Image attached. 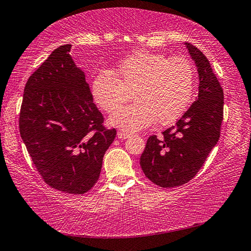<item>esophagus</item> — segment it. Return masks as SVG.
Here are the masks:
<instances>
[{"label":"esophagus","instance_id":"34e87169","mask_svg":"<svg viewBox=\"0 0 251 251\" xmlns=\"http://www.w3.org/2000/svg\"><path fill=\"white\" fill-rule=\"evenodd\" d=\"M117 137L120 139H126L129 137V134L125 133V131H117Z\"/></svg>","mask_w":251,"mask_h":251}]
</instances>
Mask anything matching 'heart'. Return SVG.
<instances>
[{"label":"heart","mask_w":251,"mask_h":251,"mask_svg":"<svg viewBox=\"0 0 251 251\" xmlns=\"http://www.w3.org/2000/svg\"><path fill=\"white\" fill-rule=\"evenodd\" d=\"M194 69L185 57L136 50L117 65L115 77L100 71L92 82V96L105 112H113L133 95L135 103L114 112L109 125L135 133L151 125L171 124L188 106Z\"/></svg>","instance_id":"1"}]
</instances>
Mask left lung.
<instances>
[{
    "label": "left lung",
    "instance_id": "1",
    "mask_svg": "<svg viewBox=\"0 0 251 251\" xmlns=\"http://www.w3.org/2000/svg\"><path fill=\"white\" fill-rule=\"evenodd\" d=\"M198 72V96L175 125L147 139L141 156L145 176L164 188L188 182L216 146L223 122L224 92L210 63L194 45L185 43Z\"/></svg>",
    "mask_w": 251,
    "mask_h": 251
}]
</instances>
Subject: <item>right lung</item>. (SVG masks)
I'll return each instance as SVG.
<instances>
[{
    "instance_id": "right-lung-1",
    "label": "right lung",
    "mask_w": 251,
    "mask_h": 251,
    "mask_svg": "<svg viewBox=\"0 0 251 251\" xmlns=\"http://www.w3.org/2000/svg\"><path fill=\"white\" fill-rule=\"evenodd\" d=\"M71 44L54 50L29 76L20 113V134L49 186L84 194L99 180L103 157L116 136L93 103Z\"/></svg>"
}]
</instances>
